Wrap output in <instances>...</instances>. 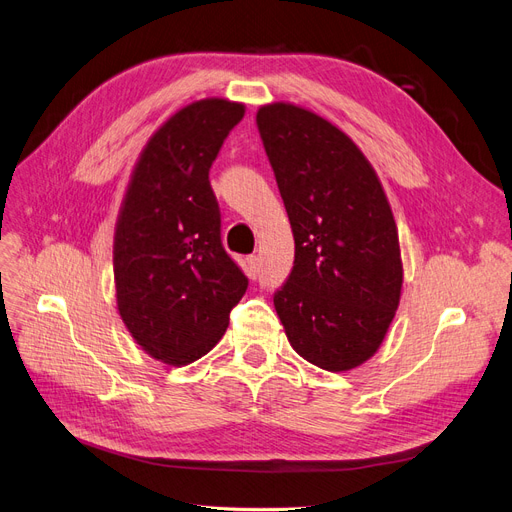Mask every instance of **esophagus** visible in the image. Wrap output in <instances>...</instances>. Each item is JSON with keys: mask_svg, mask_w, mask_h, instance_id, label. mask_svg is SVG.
Masks as SVG:
<instances>
[{"mask_svg": "<svg viewBox=\"0 0 512 512\" xmlns=\"http://www.w3.org/2000/svg\"><path fill=\"white\" fill-rule=\"evenodd\" d=\"M246 263H249V270H251V274H253V276H257V272H259V257H257V255L246 257Z\"/></svg>", "mask_w": 512, "mask_h": 512, "instance_id": "1", "label": "esophagus"}]
</instances>
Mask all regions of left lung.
<instances>
[{"instance_id":"obj_1","label":"left lung","mask_w":512,"mask_h":512,"mask_svg":"<svg viewBox=\"0 0 512 512\" xmlns=\"http://www.w3.org/2000/svg\"><path fill=\"white\" fill-rule=\"evenodd\" d=\"M257 128L295 238L276 314L308 363L350 371L382 346L401 301L399 232L384 187L346 132L314 111L263 105Z\"/></svg>"}]
</instances>
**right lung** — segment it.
<instances>
[{
  "label": "right lung",
  "mask_w": 512,
  "mask_h": 512,
  "mask_svg": "<svg viewBox=\"0 0 512 512\" xmlns=\"http://www.w3.org/2000/svg\"><path fill=\"white\" fill-rule=\"evenodd\" d=\"M244 105L202 99L170 116L132 170L113 236L118 312L156 361L189 365L211 352L249 278L221 244L208 170Z\"/></svg>",
  "instance_id": "add662e5"
}]
</instances>
